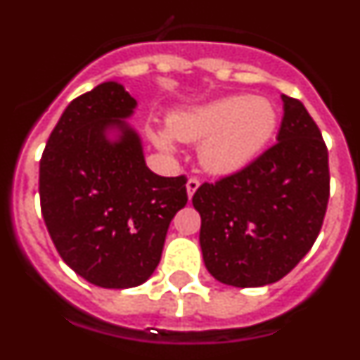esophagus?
Listing matches in <instances>:
<instances>
[{"instance_id":"34e87169","label":"esophagus","mask_w":360,"mask_h":360,"mask_svg":"<svg viewBox=\"0 0 360 360\" xmlns=\"http://www.w3.org/2000/svg\"><path fill=\"white\" fill-rule=\"evenodd\" d=\"M186 187H187V196H189V198H193V195H195L196 189L200 187V180L198 178H189L186 184Z\"/></svg>"}]
</instances>
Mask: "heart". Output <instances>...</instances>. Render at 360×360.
<instances>
[{"mask_svg": "<svg viewBox=\"0 0 360 360\" xmlns=\"http://www.w3.org/2000/svg\"><path fill=\"white\" fill-rule=\"evenodd\" d=\"M169 131L155 129L153 142L173 151L174 139L202 142L198 158L207 173L225 176L241 171L269 146L278 126V113L269 98L234 95L203 106L180 110L167 119Z\"/></svg>", "mask_w": 360, "mask_h": 360, "instance_id": "b5f03b06", "label": "heart"}]
</instances>
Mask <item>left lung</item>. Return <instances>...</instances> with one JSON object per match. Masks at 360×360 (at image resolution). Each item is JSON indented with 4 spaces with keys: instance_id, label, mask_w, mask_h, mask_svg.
<instances>
[{
    "instance_id": "obj_1",
    "label": "left lung",
    "mask_w": 360,
    "mask_h": 360,
    "mask_svg": "<svg viewBox=\"0 0 360 360\" xmlns=\"http://www.w3.org/2000/svg\"><path fill=\"white\" fill-rule=\"evenodd\" d=\"M278 142L247 167L202 184L200 247L209 274L231 287H265L297 265L323 225L330 198L328 149L297 98L281 95Z\"/></svg>"
}]
</instances>
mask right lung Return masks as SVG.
Returning <instances> with one entry per match:
<instances>
[{"instance_id":"obj_1","label":"right lung","mask_w":360,"mask_h":360,"mask_svg":"<svg viewBox=\"0 0 360 360\" xmlns=\"http://www.w3.org/2000/svg\"><path fill=\"white\" fill-rule=\"evenodd\" d=\"M135 108L115 81L73 98L39 164L41 212L57 252L103 288L151 278L171 219L187 203L186 176H158L146 165L126 120Z\"/></svg>"}]
</instances>
